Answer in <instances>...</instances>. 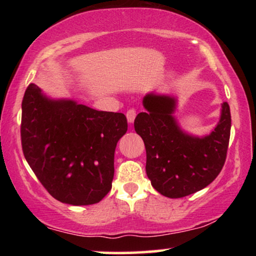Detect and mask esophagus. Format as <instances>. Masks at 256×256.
<instances>
[{"mask_svg":"<svg viewBox=\"0 0 256 256\" xmlns=\"http://www.w3.org/2000/svg\"><path fill=\"white\" fill-rule=\"evenodd\" d=\"M126 116H127V120L129 124H132L136 118V110H134V108H132V110H129L127 113H126Z\"/></svg>","mask_w":256,"mask_h":256,"instance_id":"esophagus-1","label":"esophagus"}]
</instances>
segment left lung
I'll list each match as a JSON object with an SVG mask.
<instances>
[{
	"label": "left lung",
	"mask_w": 256,
	"mask_h": 256,
	"mask_svg": "<svg viewBox=\"0 0 256 256\" xmlns=\"http://www.w3.org/2000/svg\"><path fill=\"white\" fill-rule=\"evenodd\" d=\"M142 104L146 112L138 114L134 127L144 142L146 171L154 188L168 198H182L211 184L226 160L230 134L228 104H222L219 122L205 136L180 128L174 115V96L152 92Z\"/></svg>",
	"instance_id": "1"
}]
</instances>
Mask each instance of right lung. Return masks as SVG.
I'll return each mask as SVG.
<instances>
[{
  "instance_id": "obj_1",
  "label": "right lung",
  "mask_w": 256,
  "mask_h": 256,
  "mask_svg": "<svg viewBox=\"0 0 256 256\" xmlns=\"http://www.w3.org/2000/svg\"><path fill=\"white\" fill-rule=\"evenodd\" d=\"M127 129L122 113L52 99L34 84L24 93V157L48 194L65 204L92 205L110 191L115 148Z\"/></svg>"
}]
</instances>
